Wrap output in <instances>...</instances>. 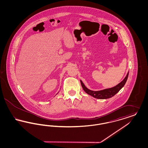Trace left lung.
I'll list each match as a JSON object with an SVG mask.
<instances>
[{"mask_svg":"<svg viewBox=\"0 0 148 148\" xmlns=\"http://www.w3.org/2000/svg\"><path fill=\"white\" fill-rule=\"evenodd\" d=\"M129 75V71L126 75V77L118 84L114 86L111 88L105 89L103 90H98V91H93L87 88L83 82L80 80V83L83 87V90L86 93L92 96L95 98L99 99H106L112 98L114 95H115L118 92H119L120 90L124 86L127 82V79Z\"/></svg>","mask_w":148,"mask_h":148,"instance_id":"left-lung-1","label":"left lung"}]
</instances>
